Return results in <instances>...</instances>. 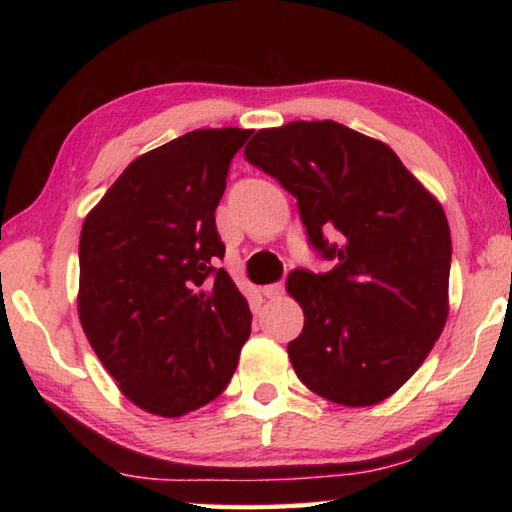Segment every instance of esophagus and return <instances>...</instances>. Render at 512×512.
Here are the masks:
<instances>
[{
	"label": "esophagus",
	"instance_id": "obj_1",
	"mask_svg": "<svg viewBox=\"0 0 512 512\" xmlns=\"http://www.w3.org/2000/svg\"><path fill=\"white\" fill-rule=\"evenodd\" d=\"M262 293L266 298H282L284 296V284L277 282V284H266V287L262 289Z\"/></svg>",
	"mask_w": 512,
	"mask_h": 512
}]
</instances>
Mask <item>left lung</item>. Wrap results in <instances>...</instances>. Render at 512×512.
I'll return each instance as SVG.
<instances>
[{
    "mask_svg": "<svg viewBox=\"0 0 512 512\" xmlns=\"http://www.w3.org/2000/svg\"><path fill=\"white\" fill-rule=\"evenodd\" d=\"M244 153L298 198L311 246L336 262L287 280L305 314L287 348L298 379L343 406L384 402L447 323L452 237L443 205L391 146L332 119L262 128Z\"/></svg>",
    "mask_w": 512,
    "mask_h": 512,
    "instance_id": "left-lung-1",
    "label": "left lung"
}]
</instances>
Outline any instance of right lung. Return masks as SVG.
Listing matches in <instances>:
<instances>
[{
    "label": "right lung",
    "instance_id": "right-lung-1",
    "mask_svg": "<svg viewBox=\"0 0 512 512\" xmlns=\"http://www.w3.org/2000/svg\"><path fill=\"white\" fill-rule=\"evenodd\" d=\"M253 131L198 128L135 158L83 221L79 318L117 388L180 418L219 397L250 336L214 212Z\"/></svg>",
    "mask_w": 512,
    "mask_h": 512
}]
</instances>
